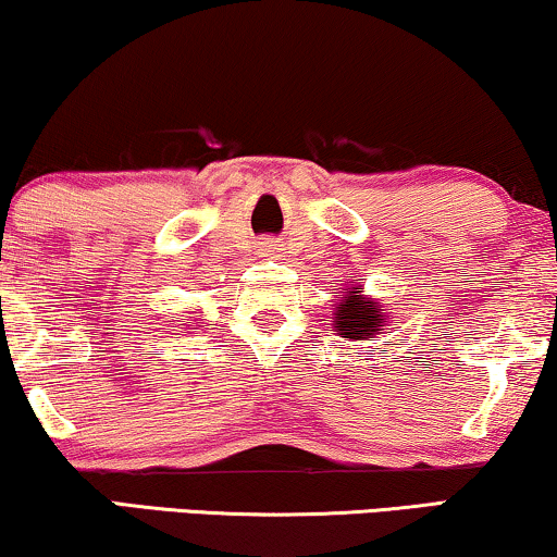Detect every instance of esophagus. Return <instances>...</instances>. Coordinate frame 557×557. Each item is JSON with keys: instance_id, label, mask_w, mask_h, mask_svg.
Returning <instances> with one entry per match:
<instances>
[{"instance_id": "34e87169", "label": "esophagus", "mask_w": 557, "mask_h": 557, "mask_svg": "<svg viewBox=\"0 0 557 557\" xmlns=\"http://www.w3.org/2000/svg\"><path fill=\"white\" fill-rule=\"evenodd\" d=\"M276 250H278V247L273 243H263V256H273Z\"/></svg>"}]
</instances>
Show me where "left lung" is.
I'll use <instances>...</instances> for the list:
<instances>
[{
  "mask_svg": "<svg viewBox=\"0 0 557 557\" xmlns=\"http://www.w3.org/2000/svg\"><path fill=\"white\" fill-rule=\"evenodd\" d=\"M333 305V331L348 341H372L380 335L393 314L384 312L382 301L361 292V278L346 281Z\"/></svg>",
  "mask_w": 557,
  "mask_h": 557,
  "instance_id": "1",
  "label": "left lung"
}]
</instances>
